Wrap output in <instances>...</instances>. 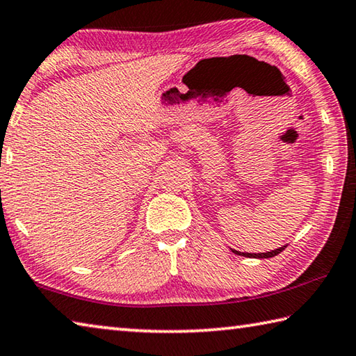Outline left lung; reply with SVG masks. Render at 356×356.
<instances>
[{
	"mask_svg": "<svg viewBox=\"0 0 356 356\" xmlns=\"http://www.w3.org/2000/svg\"><path fill=\"white\" fill-rule=\"evenodd\" d=\"M284 248H286V245L277 248V250L267 252V253H241V252H236V250H233V253L242 254V257H247V258H273V257H277L278 253H282V252L284 250Z\"/></svg>",
	"mask_w": 356,
	"mask_h": 356,
	"instance_id": "obj_1",
	"label": "left lung"
}]
</instances>
